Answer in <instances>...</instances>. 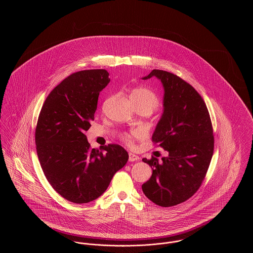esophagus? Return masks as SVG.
I'll return each mask as SVG.
<instances>
[{"label": "esophagus", "mask_w": 253, "mask_h": 253, "mask_svg": "<svg viewBox=\"0 0 253 253\" xmlns=\"http://www.w3.org/2000/svg\"><path fill=\"white\" fill-rule=\"evenodd\" d=\"M139 159V157L132 154V153H129V161L130 162H133V161H137Z\"/></svg>", "instance_id": "1"}]
</instances>
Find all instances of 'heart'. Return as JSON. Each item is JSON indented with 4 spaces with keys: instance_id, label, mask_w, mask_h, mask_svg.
Instances as JSON below:
<instances>
[{
    "instance_id": "obj_1",
    "label": "heart",
    "mask_w": 253,
    "mask_h": 253,
    "mask_svg": "<svg viewBox=\"0 0 253 253\" xmlns=\"http://www.w3.org/2000/svg\"><path fill=\"white\" fill-rule=\"evenodd\" d=\"M130 97H131V100H132L133 102L145 105L151 109L152 111L157 108L158 103H159V99L157 95L150 89L143 88V87L136 88V89L132 90ZM137 135H138V132H132L130 134H125L124 140L128 143H132V138Z\"/></svg>"
}]
</instances>
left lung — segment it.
Wrapping results in <instances>:
<instances>
[{"label":"left lung","mask_w":253,"mask_h":253,"mask_svg":"<svg viewBox=\"0 0 253 253\" xmlns=\"http://www.w3.org/2000/svg\"><path fill=\"white\" fill-rule=\"evenodd\" d=\"M153 77L161 82L164 96L152 138L168 155L160 160L142 159L153 169L142 191L155 204L172 207L192 197L204 180L213 155V131L204 100L192 85L157 69L142 80Z\"/></svg>","instance_id":"8db88e82"}]
</instances>
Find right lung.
<instances>
[{"mask_svg":"<svg viewBox=\"0 0 253 253\" xmlns=\"http://www.w3.org/2000/svg\"><path fill=\"white\" fill-rule=\"evenodd\" d=\"M109 83L103 69L74 73L51 91L39 116L35 141L43 173L57 193L76 204L99 197L129 158L118 144L91 149L85 135Z\"/></svg>","mask_w":253,"mask_h":253,"instance_id":"1","label":"right lung"}]
</instances>
